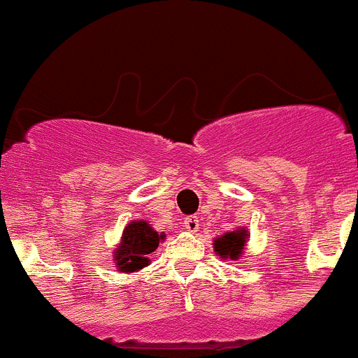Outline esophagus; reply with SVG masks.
<instances>
[{
	"instance_id": "34e87169",
	"label": "esophagus",
	"mask_w": 358,
	"mask_h": 358,
	"mask_svg": "<svg viewBox=\"0 0 358 358\" xmlns=\"http://www.w3.org/2000/svg\"><path fill=\"white\" fill-rule=\"evenodd\" d=\"M182 224H185L186 230L192 231V234H195V231L199 230V219H197V217H195V215L186 217L185 222H182Z\"/></svg>"
}]
</instances>
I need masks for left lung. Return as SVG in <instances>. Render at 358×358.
I'll list each match as a JSON object with an SVG mask.
<instances>
[{
  "label": "left lung",
  "instance_id": "8db88e82",
  "mask_svg": "<svg viewBox=\"0 0 358 358\" xmlns=\"http://www.w3.org/2000/svg\"><path fill=\"white\" fill-rule=\"evenodd\" d=\"M248 239L250 234L246 228H237V230L226 231L221 237L213 239V252L221 259L239 261V257H243L244 246H246Z\"/></svg>",
  "mask_w": 358,
  "mask_h": 358
}]
</instances>
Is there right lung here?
<instances>
[{
  "label": "right lung",
  "mask_w": 358,
  "mask_h": 358,
  "mask_svg": "<svg viewBox=\"0 0 358 358\" xmlns=\"http://www.w3.org/2000/svg\"><path fill=\"white\" fill-rule=\"evenodd\" d=\"M166 239L164 234H157L146 221L128 222L124 226L121 241L114 250L115 268L123 273L139 271L150 264V253L155 252L159 243Z\"/></svg>",
  "instance_id": "1"
}]
</instances>
